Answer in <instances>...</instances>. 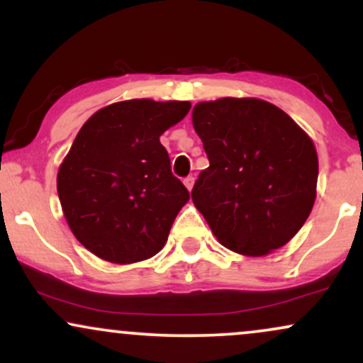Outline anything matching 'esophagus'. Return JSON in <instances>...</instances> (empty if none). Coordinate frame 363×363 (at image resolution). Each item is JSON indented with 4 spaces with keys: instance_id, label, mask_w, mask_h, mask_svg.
<instances>
[{
    "instance_id": "obj_1",
    "label": "esophagus",
    "mask_w": 363,
    "mask_h": 363,
    "mask_svg": "<svg viewBox=\"0 0 363 363\" xmlns=\"http://www.w3.org/2000/svg\"><path fill=\"white\" fill-rule=\"evenodd\" d=\"M184 186L187 187V189H193V186H194V177L193 176H187L186 179H184Z\"/></svg>"
}]
</instances>
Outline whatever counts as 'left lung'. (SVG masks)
Segmentation results:
<instances>
[{"label": "left lung", "mask_w": 363, "mask_h": 363, "mask_svg": "<svg viewBox=\"0 0 363 363\" xmlns=\"http://www.w3.org/2000/svg\"><path fill=\"white\" fill-rule=\"evenodd\" d=\"M210 167L194 206L225 247L245 256L280 249L306 223L315 199L318 153L289 114L257 99H220L193 109Z\"/></svg>", "instance_id": "obj_1"}]
</instances>
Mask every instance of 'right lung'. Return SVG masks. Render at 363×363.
<instances>
[{
    "label": "right lung",
    "mask_w": 363,
    "mask_h": 363,
    "mask_svg": "<svg viewBox=\"0 0 363 363\" xmlns=\"http://www.w3.org/2000/svg\"><path fill=\"white\" fill-rule=\"evenodd\" d=\"M189 109L135 99L104 107L78 131L57 194L74 237L95 256L129 264L164 247L189 191L170 170L160 135Z\"/></svg>",
    "instance_id": "1"
}]
</instances>
